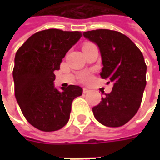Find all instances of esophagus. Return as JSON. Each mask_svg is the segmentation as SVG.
Masks as SVG:
<instances>
[{
	"label": "esophagus",
	"instance_id": "obj_1",
	"mask_svg": "<svg viewBox=\"0 0 160 160\" xmlns=\"http://www.w3.org/2000/svg\"><path fill=\"white\" fill-rule=\"evenodd\" d=\"M83 93H87V92H89V90L87 89V88H83Z\"/></svg>",
	"mask_w": 160,
	"mask_h": 160
}]
</instances>
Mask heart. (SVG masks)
<instances>
[{"label": "heart", "instance_id": "1", "mask_svg": "<svg viewBox=\"0 0 160 160\" xmlns=\"http://www.w3.org/2000/svg\"><path fill=\"white\" fill-rule=\"evenodd\" d=\"M91 79H92V77L88 72H83L82 74H80V76H79V80L82 83H88L91 81Z\"/></svg>", "mask_w": 160, "mask_h": 160}]
</instances>
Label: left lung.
Returning <instances> with one entry per match:
<instances>
[{"instance_id":"left-lung-1","label":"left lung","mask_w":160,"mask_h":160,"mask_svg":"<svg viewBox=\"0 0 160 160\" xmlns=\"http://www.w3.org/2000/svg\"><path fill=\"white\" fill-rule=\"evenodd\" d=\"M83 36L98 45L102 59L101 77L113 83L111 92L92 108L95 118L103 126H124L138 111L146 86L144 58L126 35L118 31L97 29Z\"/></svg>"}]
</instances>
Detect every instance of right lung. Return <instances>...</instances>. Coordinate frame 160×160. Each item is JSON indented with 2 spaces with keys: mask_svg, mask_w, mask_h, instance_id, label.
I'll list each match as a JSON object with an SVG mask.
<instances>
[{
  "mask_svg": "<svg viewBox=\"0 0 160 160\" xmlns=\"http://www.w3.org/2000/svg\"><path fill=\"white\" fill-rule=\"evenodd\" d=\"M82 36L78 31L46 29L26 41L15 56L13 79L16 100L26 119L43 132H52L68 123L75 98L83 89L70 84L57 90L54 71L66 53Z\"/></svg>",
  "mask_w": 160,
  "mask_h": 160,
  "instance_id": "right-lung-1",
  "label": "right lung"
}]
</instances>
